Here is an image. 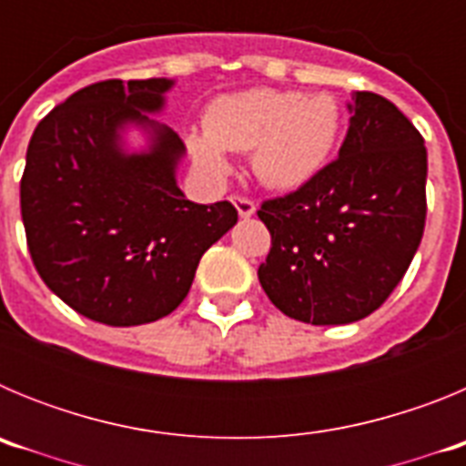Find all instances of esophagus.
Listing matches in <instances>:
<instances>
[{
    "label": "esophagus",
    "instance_id": "34e87169",
    "mask_svg": "<svg viewBox=\"0 0 466 466\" xmlns=\"http://www.w3.org/2000/svg\"><path fill=\"white\" fill-rule=\"evenodd\" d=\"M230 203L236 205V209H238V214H240V217H252L254 212H257V205H254V200L252 198H247V196H240V193H236V196H230Z\"/></svg>",
    "mask_w": 466,
    "mask_h": 466
}]
</instances>
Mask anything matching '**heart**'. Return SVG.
<instances>
[{"label":"heart","mask_w":466,"mask_h":466,"mask_svg":"<svg viewBox=\"0 0 466 466\" xmlns=\"http://www.w3.org/2000/svg\"><path fill=\"white\" fill-rule=\"evenodd\" d=\"M208 133L188 147L208 175H228L224 151L252 154V170L270 188H296L327 163L340 127L339 105L329 95L257 88L219 97L205 116Z\"/></svg>","instance_id":"b5f03b06"}]
</instances>
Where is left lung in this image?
Wrapping results in <instances>:
<instances>
[{
	"label": "left lung",
	"mask_w": 466,
	"mask_h": 466,
	"mask_svg": "<svg viewBox=\"0 0 466 466\" xmlns=\"http://www.w3.org/2000/svg\"><path fill=\"white\" fill-rule=\"evenodd\" d=\"M339 158L296 191L263 200L270 252L263 291L306 324L371 315L409 270L427 217V149L382 95L357 90Z\"/></svg>",
	"instance_id": "1"
}]
</instances>
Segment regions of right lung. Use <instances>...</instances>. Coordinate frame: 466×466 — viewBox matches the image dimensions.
Masks as SVG:
<instances>
[{
    "label": "right lung",
    "mask_w": 466,
    "mask_h": 466,
    "mask_svg": "<svg viewBox=\"0 0 466 466\" xmlns=\"http://www.w3.org/2000/svg\"><path fill=\"white\" fill-rule=\"evenodd\" d=\"M167 79H106L48 111L27 147L20 214L36 273L72 310L109 327L170 315L198 261L238 221L228 203L198 205L175 182L184 144L144 111H158ZM155 130L149 155L126 157L117 127Z\"/></svg>",
    "instance_id": "1"
}]
</instances>
